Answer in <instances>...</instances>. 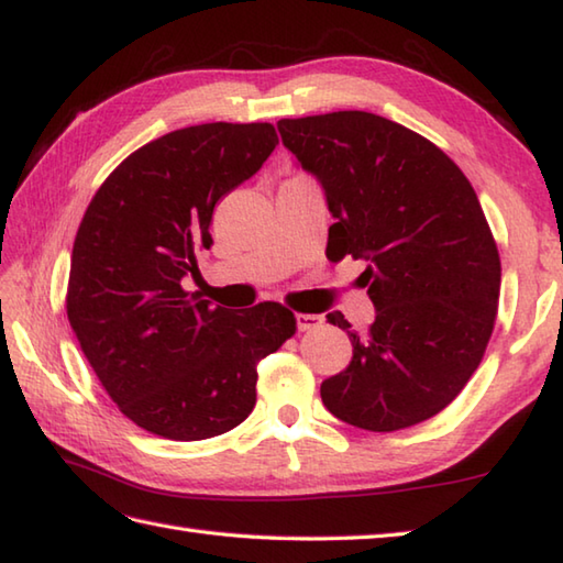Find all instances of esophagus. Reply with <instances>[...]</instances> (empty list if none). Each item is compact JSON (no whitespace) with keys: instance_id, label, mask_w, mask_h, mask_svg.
Returning <instances> with one entry per match:
<instances>
[{"instance_id":"obj_1","label":"esophagus","mask_w":563,"mask_h":563,"mask_svg":"<svg viewBox=\"0 0 563 563\" xmlns=\"http://www.w3.org/2000/svg\"><path fill=\"white\" fill-rule=\"evenodd\" d=\"M321 323H323V316L318 313H296V328H299V331H311V328Z\"/></svg>"}]
</instances>
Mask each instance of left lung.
Returning <instances> with one entry per match:
<instances>
[{
    "instance_id": "obj_1",
    "label": "left lung",
    "mask_w": 563,
    "mask_h": 563,
    "mask_svg": "<svg viewBox=\"0 0 563 563\" xmlns=\"http://www.w3.org/2000/svg\"><path fill=\"white\" fill-rule=\"evenodd\" d=\"M303 172L323 186L335 222L328 260H365L375 321L353 360L323 379L325 409L367 431H399L459 397L493 335L500 254L468 178L437 144L373 112L279 120Z\"/></svg>"
}]
</instances>
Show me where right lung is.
Returning a JSON list of instances; mask_svg holds the SVG:
<instances>
[{
	"instance_id": "add662e5",
	"label": "right lung",
	"mask_w": 563,
	"mask_h": 563,
	"mask_svg": "<svg viewBox=\"0 0 563 563\" xmlns=\"http://www.w3.org/2000/svg\"><path fill=\"white\" fill-rule=\"evenodd\" d=\"M279 144L269 122H210L130 154L92 196L70 254L66 309L95 375L126 419L174 441L235 429L257 401V363L296 333L282 303L245 313L188 296L216 203Z\"/></svg>"
}]
</instances>
